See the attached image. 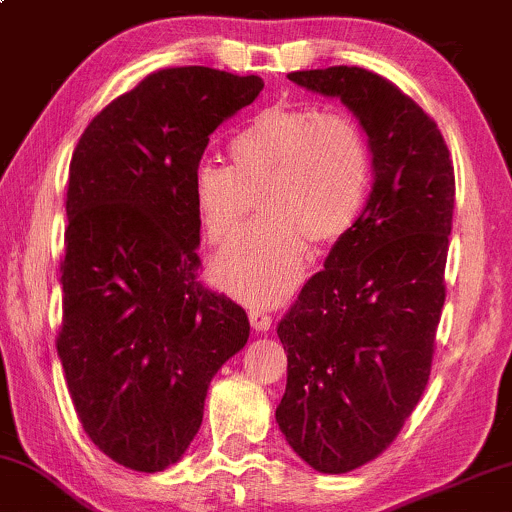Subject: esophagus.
Returning a JSON list of instances; mask_svg holds the SVG:
<instances>
[{"label": "esophagus", "mask_w": 512, "mask_h": 512, "mask_svg": "<svg viewBox=\"0 0 512 512\" xmlns=\"http://www.w3.org/2000/svg\"><path fill=\"white\" fill-rule=\"evenodd\" d=\"M249 320H251V327L258 332H268L270 327H273V315L268 311H261V308H251Z\"/></svg>", "instance_id": "34e87169"}]
</instances>
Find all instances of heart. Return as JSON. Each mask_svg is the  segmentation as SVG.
<instances>
[{
    "label": "heart",
    "mask_w": 512,
    "mask_h": 512,
    "mask_svg": "<svg viewBox=\"0 0 512 512\" xmlns=\"http://www.w3.org/2000/svg\"><path fill=\"white\" fill-rule=\"evenodd\" d=\"M230 168L204 161L192 201L213 246L234 242L262 197L261 226L216 261L223 287L254 306L292 294L308 258L356 227L372 185L368 137L349 113L275 104L249 118L227 144Z\"/></svg>",
    "instance_id": "heart-1"
}]
</instances>
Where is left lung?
I'll list each match as a JSON object with an SVG mask.
<instances>
[{
	"label": "left lung",
	"mask_w": 512,
	"mask_h": 512,
	"mask_svg": "<svg viewBox=\"0 0 512 512\" xmlns=\"http://www.w3.org/2000/svg\"><path fill=\"white\" fill-rule=\"evenodd\" d=\"M287 78L356 113L375 168L356 227L277 325V425L313 470L342 475L387 451L430 380L456 175L434 118L391 80L358 66Z\"/></svg>",
	"instance_id": "1"
}]
</instances>
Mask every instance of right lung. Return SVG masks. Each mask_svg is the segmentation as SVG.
Instances as JSON below:
<instances>
[{
	"mask_svg": "<svg viewBox=\"0 0 512 512\" xmlns=\"http://www.w3.org/2000/svg\"><path fill=\"white\" fill-rule=\"evenodd\" d=\"M258 75L161 68L92 118L73 151L56 337L82 430L137 472L178 463L249 318L199 280L192 178Z\"/></svg>",
	"mask_w": 512,
	"mask_h": 512,
	"instance_id": "1",
	"label": "right lung"
}]
</instances>
